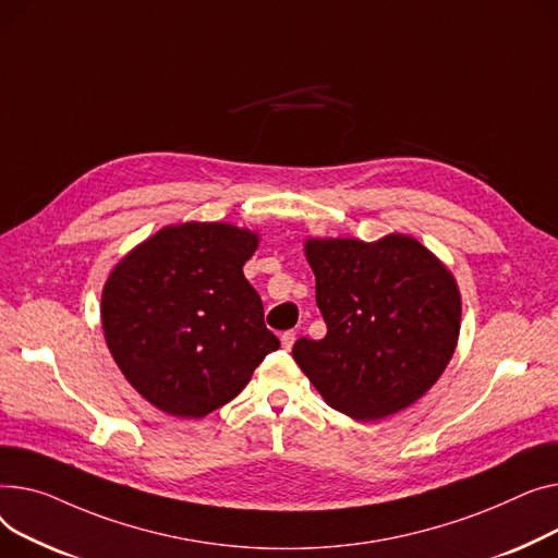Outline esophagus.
I'll use <instances>...</instances> for the list:
<instances>
[{
    "label": "esophagus",
    "instance_id": "34e87169",
    "mask_svg": "<svg viewBox=\"0 0 558 558\" xmlns=\"http://www.w3.org/2000/svg\"><path fill=\"white\" fill-rule=\"evenodd\" d=\"M294 340H298V336H294V331H283V333H281V347H283L286 351L292 349Z\"/></svg>",
    "mask_w": 558,
    "mask_h": 558
}]
</instances>
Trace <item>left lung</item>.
Wrapping results in <instances>:
<instances>
[{"instance_id":"1","label":"left lung","mask_w":558,"mask_h":558,"mask_svg":"<svg viewBox=\"0 0 558 558\" xmlns=\"http://www.w3.org/2000/svg\"><path fill=\"white\" fill-rule=\"evenodd\" d=\"M304 252L326 336L300 338L292 357L322 399L355 421L418 401L460 338L462 298L450 270L405 234L308 239Z\"/></svg>"}]
</instances>
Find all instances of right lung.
Wrapping results in <instances>:
<instances>
[{
    "label": "right lung",
    "instance_id": "obj_1",
    "mask_svg": "<svg viewBox=\"0 0 558 558\" xmlns=\"http://www.w3.org/2000/svg\"><path fill=\"white\" fill-rule=\"evenodd\" d=\"M258 234L182 222L130 250L101 294L108 349L157 410L203 418L241 395L279 340L243 275Z\"/></svg>",
    "mask_w": 558,
    "mask_h": 558
}]
</instances>
